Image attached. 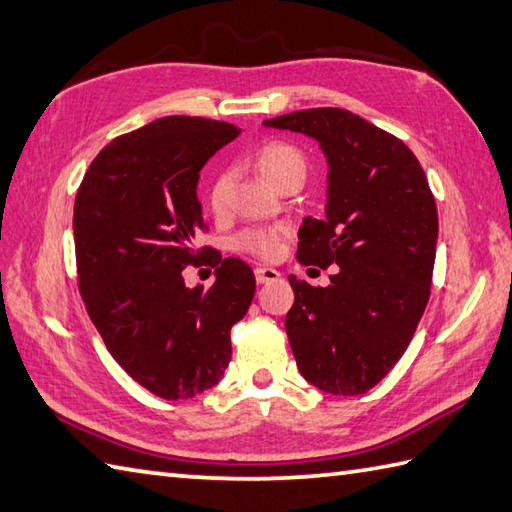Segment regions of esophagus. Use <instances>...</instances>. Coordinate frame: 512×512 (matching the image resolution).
<instances>
[{"label":"esophagus","instance_id":"esophagus-1","mask_svg":"<svg viewBox=\"0 0 512 512\" xmlns=\"http://www.w3.org/2000/svg\"><path fill=\"white\" fill-rule=\"evenodd\" d=\"M281 273L275 268H268V266H257L255 268V279L257 284H273V281H279Z\"/></svg>","mask_w":512,"mask_h":512}]
</instances>
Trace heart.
Instances as JSON below:
<instances>
[{"mask_svg":"<svg viewBox=\"0 0 512 512\" xmlns=\"http://www.w3.org/2000/svg\"><path fill=\"white\" fill-rule=\"evenodd\" d=\"M255 167L262 171V176L279 187L286 178L295 176V173H306V158H303L301 149L290 143H281V140H273V143H264L255 151ZM228 191H231V173L220 171L211 180L209 191H206V202L213 213H222L228 202ZM281 244V231L279 228H246V231L235 237V248L244 250L255 257L273 259L279 253Z\"/></svg>","mask_w":512,"mask_h":512,"instance_id":"b5f03b06","label":"heart"}]
</instances>
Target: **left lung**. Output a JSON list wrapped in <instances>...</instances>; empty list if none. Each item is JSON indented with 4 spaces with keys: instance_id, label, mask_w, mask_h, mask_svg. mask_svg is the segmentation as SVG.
Segmentation results:
<instances>
[{
    "instance_id": "left-lung-1",
    "label": "left lung",
    "mask_w": 512,
    "mask_h": 512,
    "mask_svg": "<svg viewBox=\"0 0 512 512\" xmlns=\"http://www.w3.org/2000/svg\"><path fill=\"white\" fill-rule=\"evenodd\" d=\"M264 125L317 138L330 165L325 220H303L297 259L339 270L328 288L288 277L292 354L310 385L365 394L405 354L431 295L438 209L427 176L400 138L341 107Z\"/></svg>"
}]
</instances>
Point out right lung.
<instances>
[{
  "instance_id": "right-lung-1",
  "label": "right lung",
  "mask_w": 512,
  "mask_h": 512,
  "mask_svg": "<svg viewBox=\"0 0 512 512\" xmlns=\"http://www.w3.org/2000/svg\"><path fill=\"white\" fill-rule=\"evenodd\" d=\"M242 129L202 116H165L114 138L74 200L79 292L105 347L138 385L187 400L220 383L231 328L255 295L237 257L195 246L209 231L200 169ZM189 265L216 268L211 289L183 286Z\"/></svg>"
}]
</instances>
